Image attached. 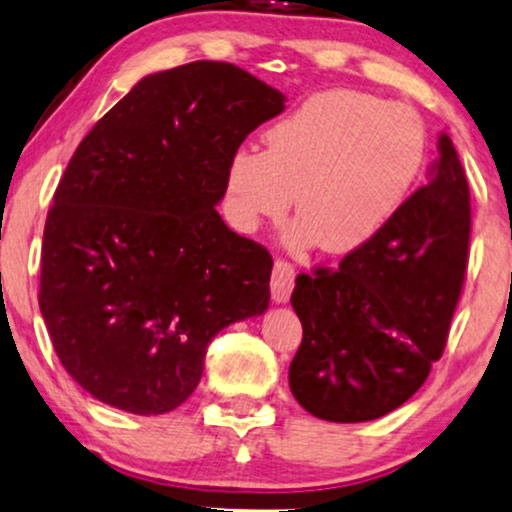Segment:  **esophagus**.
<instances>
[{"label":"esophagus","mask_w":512,"mask_h":512,"mask_svg":"<svg viewBox=\"0 0 512 512\" xmlns=\"http://www.w3.org/2000/svg\"><path fill=\"white\" fill-rule=\"evenodd\" d=\"M295 288V267L288 260H276L271 271V297L276 302H286Z\"/></svg>","instance_id":"obj_1"}]
</instances>
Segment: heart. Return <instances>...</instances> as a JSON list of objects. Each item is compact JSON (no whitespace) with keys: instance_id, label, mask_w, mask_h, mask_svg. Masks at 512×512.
I'll return each instance as SVG.
<instances>
[{"instance_id":"obj_1","label":"heart","mask_w":512,"mask_h":512,"mask_svg":"<svg viewBox=\"0 0 512 512\" xmlns=\"http://www.w3.org/2000/svg\"><path fill=\"white\" fill-rule=\"evenodd\" d=\"M425 153L428 129L409 103L357 89L316 92L267 127L264 151L231 153V217L243 231L281 222L297 193L295 241L352 252L401 210Z\"/></svg>"}]
</instances>
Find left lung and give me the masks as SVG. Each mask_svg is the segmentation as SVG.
<instances>
[{"label":"left lung","instance_id":"1","mask_svg":"<svg viewBox=\"0 0 512 512\" xmlns=\"http://www.w3.org/2000/svg\"><path fill=\"white\" fill-rule=\"evenodd\" d=\"M470 189L439 132L428 184L401 205L373 241L335 269L297 276L293 309L302 342L290 392L333 423H364L399 409L444 354L470 250Z\"/></svg>","mask_w":512,"mask_h":512}]
</instances>
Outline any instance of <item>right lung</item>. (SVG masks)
Instances as JSON below:
<instances>
[{
	"label": "right lung",
	"mask_w": 512,
	"mask_h": 512,
	"mask_svg": "<svg viewBox=\"0 0 512 512\" xmlns=\"http://www.w3.org/2000/svg\"><path fill=\"white\" fill-rule=\"evenodd\" d=\"M283 94L224 61L148 75L92 127L58 181L40 309L70 378L158 416L191 397L222 328L269 307L271 260L215 205L226 165Z\"/></svg>",
	"instance_id": "obj_1"
}]
</instances>
